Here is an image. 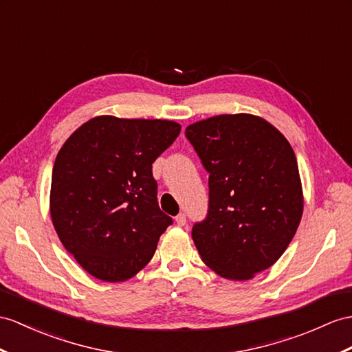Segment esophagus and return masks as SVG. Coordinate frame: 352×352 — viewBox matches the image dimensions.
I'll return each instance as SVG.
<instances>
[{
	"label": "esophagus",
	"instance_id": "obj_1",
	"mask_svg": "<svg viewBox=\"0 0 352 352\" xmlns=\"http://www.w3.org/2000/svg\"><path fill=\"white\" fill-rule=\"evenodd\" d=\"M176 224L181 226V227H184L186 224V215H185V213H179V215L176 217Z\"/></svg>",
	"mask_w": 352,
	"mask_h": 352
}]
</instances>
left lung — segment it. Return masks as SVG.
<instances>
[{"mask_svg": "<svg viewBox=\"0 0 352 352\" xmlns=\"http://www.w3.org/2000/svg\"><path fill=\"white\" fill-rule=\"evenodd\" d=\"M209 173V210L192 227L206 265L248 280L285 252L303 215V190L291 144L265 119L218 115L186 126Z\"/></svg>", "mask_w": 352, "mask_h": 352, "instance_id": "obj_1", "label": "left lung"}]
</instances>
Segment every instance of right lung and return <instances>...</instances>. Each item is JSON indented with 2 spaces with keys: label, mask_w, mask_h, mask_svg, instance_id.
Instances as JSON below:
<instances>
[{
  "label": "right lung",
  "mask_w": 352,
  "mask_h": 352,
  "mask_svg": "<svg viewBox=\"0 0 352 352\" xmlns=\"http://www.w3.org/2000/svg\"><path fill=\"white\" fill-rule=\"evenodd\" d=\"M181 133L166 119L96 116L59 149L50 218L59 241L91 276L124 282L155 254L171 224L157 201L152 162Z\"/></svg>",
  "instance_id": "add662e5"
}]
</instances>
